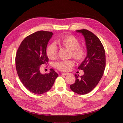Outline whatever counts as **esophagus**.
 <instances>
[{
  "mask_svg": "<svg viewBox=\"0 0 123 123\" xmlns=\"http://www.w3.org/2000/svg\"><path fill=\"white\" fill-rule=\"evenodd\" d=\"M69 73H61V74L62 75H68Z\"/></svg>",
  "mask_w": 123,
  "mask_h": 123,
  "instance_id": "34e87169",
  "label": "esophagus"
}]
</instances>
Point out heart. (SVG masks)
<instances>
[{"label": "heart", "instance_id": "b5f03b06", "mask_svg": "<svg viewBox=\"0 0 123 123\" xmlns=\"http://www.w3.org/2000/svg\"><path fill=\"white\" fill-rule=\"evenodd\" d=\"M58 44L68 49L71 51L70 56L77 62H82L84 60L86 55L85 48L80 46V41L76 37L68 35L59 38L57 40ZM47 57L50 59H54L57 55V49L55 45L52 43L49 45L46 49ZM74 65L73 62L71 60L61 61L54 64V67L57 69L67 71Z\"/></svg>", "mask_w": 123, "mask_h": 123}]
</instances>
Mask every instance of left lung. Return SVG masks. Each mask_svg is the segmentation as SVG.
Masks as SVG:
<instances>
[{
    "mask_svg": "<svg viewBox=\"0 0 123 123\" xmlns=\"http://www.w3.org/2000/svg\"><path fill=\"white\" fill-rule=\"evenodd\" d=\"M76 31L85 38L87 55L78 68L84 74L81 76L75 74V82L70 87L75 93L84 95L91 92L102 78L106 66L105 51L99 39L92 32L86 29Z\"/></svg>",
    "mask_w": 123,
    "mask_h": 123,
    "instance_id": "8db88e82",
    "label": "left lung"
}]
</instances>
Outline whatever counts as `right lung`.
<instances>
[{"label": "right lung", "instance_id": "1", "mask_svg": "<svg viewBox=\"0 0 123 123\" xmlns=\"http://www.w3.org/2000/svg\"><path fill=\"white\" fill-rule=\"evenodd\" d=\"M53 34L49 31L36 32L25 37L17 51L15 65L19 79L26 88L35 94L48 91L58 76L53 69L49 73L40 72L41 65L49 61L46 49Z\"/></svg>", "mask_w": 123, "mask_h": 123}]
</instances>
